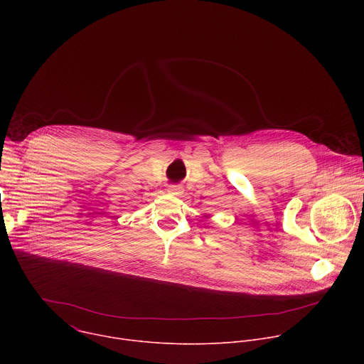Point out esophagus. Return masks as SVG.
Returning a JSON list of instances; mask_svg holds the SVG:
<instances>
[{"instance_id":"1","label":"esophagus","mask_w":364,"mask_h":364,"mask_svg":"<svg viewBox=\"0 0 364 364\" xmlns=\"http://www.w3.org/2000/svg\"><path fill=\"white\" fill-rule=\"evenodd\" d=\"M168 193L173 194V196H180L183 191H181V187H178V186H171V187H168Z\"/></svg>"}]
</instances>
